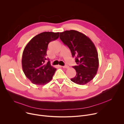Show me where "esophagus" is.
Returning <instances> with one entry per match:
<instances>
[{"label": "esophagus", "instance_id": "obj_1", "mask_svg": "<svg viewBox=\"0 0 124 124\" xmlns=\"http://www.w3.org/2000/svg\"><path fill=\"white\" fill-rule=\"evenodd\" d=\"M62 67L63 68H64V69H68L69 68V66H68V65H65V66H62Z\"/></svg>", "mask_w": 124, "mask_h": 124}]
</instances>
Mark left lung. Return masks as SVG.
Segmentation results:
<instances>
[{
    "label": "left lung",
    "instance_id": "left-lung-1",
    "mask_svg": "<svg viewBox=\"0 0 124 124\" xmlns=\"http://www.w3.org/2000/svg\"><path fill=\"white\" fill-rule=\"evenodd\" d=\"M60 39L68 46L72 56L75 57L77 65L73 66L77 72L70 80L74 83L84 85L95 77L99 67L98 54L91 39L76 30H66L60 33Z\"/></svg>",
    "mask_w": 124,
    "mask_h": 124
}]
</instances>
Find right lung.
<instances>
[{
  "mask_svg": "<svg viewBox=\"0 0 124 124\" xmlns=\"http://www.w3.org/2000/svg\"><path fill=\"white\" fill-rule=\"evenodd\" d=\"M59 32H44L34 37L25 47L22 67L25 76L34 84L45 85L52 78L56 69L45 63L48 44L57 39Z\"/></svg>",
  "mask_w": 124,
  "mask_h": 124,
  "instance_id": "add662e5",
  "label": "right lung"
}]
</instances>
